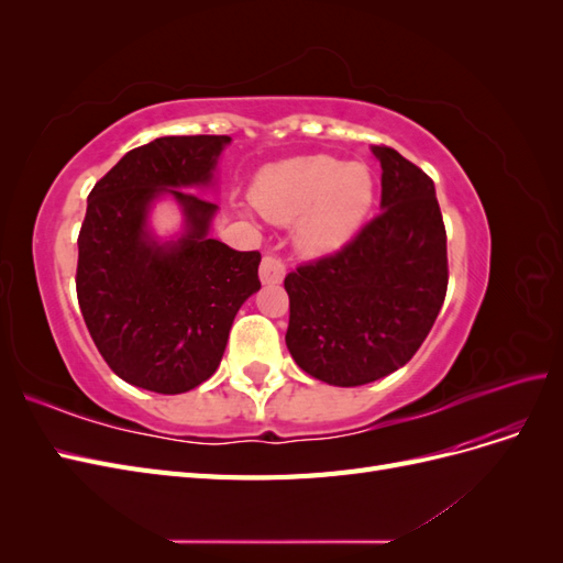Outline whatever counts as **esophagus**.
Instances as JSON below:
<instances>
[{"instance_id":"obj_1","label":"esophagus","mask_w":563,"mask_h":563,"mask_svg":"<svg viewBox=\"0 0 563 563\" xmlns=\"http://www.w3.org/2000/svg\"><path fill=\"white\" fill-rule=\"evenodd\" d=\"M286 275V267L277 255H265L261 263V282L263 284H279Z\"/></svg>"}]
</instances>
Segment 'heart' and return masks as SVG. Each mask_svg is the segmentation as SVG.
I'll list each match as a JSON object with an SVG mask.
<instances>
[{
    "label": "heart",
    "instance_id": "1",
    "mask_svg": "<svg viewBox=\"0 0 563 563\" xmlns=\"http://www.w3.org/2000/svg\"><path fill=\"white\" fill-rule=\"evenodd\" d=\"M373 201L371 168L329 155L272 164L253 185L255 209L275 223L298 220L296 242L308 253L343 249L366 223Z\"/></svg>",
    "mask_w": 563,
    "mask_h": 563
}]
</instances>
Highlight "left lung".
Returning a JSON list of instances; mask_svg holds the SVG:
<instances>
[{
  "mask_svg": "<svg viewBox=\"0 0 563 563\" xmlns=\"http://www.w3.org/2000/svg\"><path fill=\"white\" fill-rule=\"evenodd\" d=\"M373 155L383 166V211L343 249L284 279L286 347L305 373L335 387L380 380L411 362L449 286L432 178L387 145H373Z\"/></svg>",
  "mask_w": 563,
  "mask_h": 563,
  "instance_id": "left-lung-1",
  "label": "left lung"
}]
</instances>
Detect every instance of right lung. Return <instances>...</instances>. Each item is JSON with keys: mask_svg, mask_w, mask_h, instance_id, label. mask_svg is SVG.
Masks as SVG:
<instances>
[{"mask_svg": "<svg viewBox=\"0 0 563 563\" xmlns=\"http://www.w3.org/2000/svg\"><path fill=\"white\" fill-rule=\"evenodd\" d=\"M230 135H164L135 147L100 178L79 230L77 300L100 356L119 378L157 395L209 380L232 321L261 288L258 251L211 240V185ZM174 196L186 234L159 245L146 230L151 201Z\"/></svg>", "mask_w": 563, "mask_h": 563, "instance_id": "add662e5", "label": "right lung"}]
</instances>
